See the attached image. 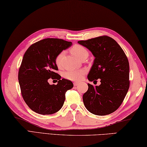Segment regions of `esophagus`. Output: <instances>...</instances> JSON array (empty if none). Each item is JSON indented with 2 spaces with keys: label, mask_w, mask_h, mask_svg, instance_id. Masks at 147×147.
I'll return each mask as SVG.
<instances>
[{
  "label": "esophagus",
  "mask_w": 147,
  "mask_h": 147,
  "mask_svg": "<svg viewBox=\"0 0 147 147\" xmlns=\"http://www.w3.org/2000/svg\"><path fill=\"white\" fill-rule=\"evenodd\" d=\"M78 82H74V86H77V85H78Z\"/></svg>",
  "instance_id": "obj_1"
}]
</instances>
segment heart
Wrapping results in <instances>:
<instances>
[{"label": "heart", "mask_w": 147, "mask_h": 147, "mask_svg": "<svg viewBox=\"0 0 147 147\" xmlns=\"http://www.w3.org/2000/svg\"><path fill=\"white\" fill-rule=\"evenodd\" d=\"M70 52L80 60L86 59L89 56V52L84 46L81 45H74L70 48ZM65 56V52L62 51L58 53L55 58V63L59 69L63 67V60ZM85 73V71L83 69H68L63 73V76L65 78L71 81L78 82L81 80Z\"/></svg>", "instance_id": "b5f03b06"}]
</instances>
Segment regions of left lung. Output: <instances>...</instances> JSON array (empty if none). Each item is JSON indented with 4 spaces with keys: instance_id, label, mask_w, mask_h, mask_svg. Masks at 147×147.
Listing matches in <instances>:
<instances>
[{
    "instance_id": "8db88e82",
    "label": "left lung",
    "mask_w": 147,
    "mask_h": 147,
    "mask_svg": "<svg viewBox=\"0 0 147 147\" xmlns=\"http://www.w3.org/2000/svg\"><path fill=\"white\" fill-rule=\"evenodd\" d=\"M87 47L95 59L87 78L89 81L100 79L94 87L88 84L83 95L84 105L90 113L105 116L114 113L121 105L129 89V63L119 45L107 36L78 41Z\"/></svg>"
}]
</instances>
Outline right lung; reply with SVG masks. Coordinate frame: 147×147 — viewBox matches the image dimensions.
Masks as SVG:
<instances>
[{
	"instance_id": "obj_1",
	"label": "right lung",
	"mask_w": 147,
	"mask_h": 147,
	"mask_svg": "<svg viewBox=\"0 0 147 147\" xmlns=\"http://www.w3.org/2000/svg\"><path fill=\"white\" fill-rule=\"evenodd\" d=\"M71 45L63 39L46 38L32 44L24 53L18 82L24 100L35 113L43 115L57 113L62 107L67 90L73 87L71 81L60 79L55 73L56 57ZM51 78L57 79L58 84L50 85L48 80Z\"/></svg>"
}]
</instances>
